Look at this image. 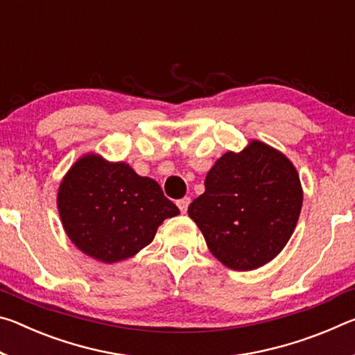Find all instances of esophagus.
Wrapping results in <instances>:
<instances>
[{
  "label": "esophagus",
  "mask_w": 355,
  "mask_h": 355,
  "mask_svg": "<svg viewBox=\"0 0 355 355\" xmlns=\"http://www.w3.org/2000/svg\"><path fill=\"white\" fill-rule=\"evenodd\" d=\"M189 203H191V199H189V197H183V199H180V200L177 202V205H178V208H180V211H182L183 214H184L186 211H188Z\"/></svg>",
  "instance_id": "1"
}]
</instances>
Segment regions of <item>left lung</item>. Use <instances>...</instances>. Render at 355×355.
<instances>
[{"mask_svg":"<svg viewBox=\"0 0 355 355\" xmlns=\"http://www.w3.org/2000/svg\"><path fill=\"white\" fill-rule=\"evenodd\" d=\"M304 191L288 156L252 139L227 152L207 173L205 192L189 218L211 254L235 271H252L277 257L296 228Z\"/></svg>","mask_w":355,"mask_h":355,"instance_id":"obj_1","label":"left lung"}]
</instances>
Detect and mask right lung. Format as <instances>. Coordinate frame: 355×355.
Here are the masks:
<instances>
[{
    "instance_id": "1",
    "label": "right lung",
    "mask_w": 355,
    "mask_h": 355,
    "mask_svg": "<svg viewBox=\"0 0 355 355\" xmlns=\"http://www.w3.org/2000/svg\"><path fill=\"white\" fill-rule=\"evenodd\" d=\"M58 211L70 241L107 264L135 257L166 219L180 214L153 178L94 152L78 158L64 175Z\"/></svg>"
}]
</instances>
